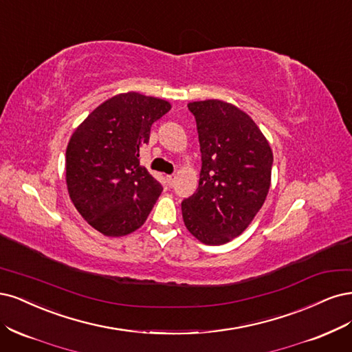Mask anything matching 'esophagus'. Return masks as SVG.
Segmentation results:
<instances>
[{
	"instance_id": "34e87169",
	"label": "esophagus",
	"mask_w": 352,
	"mask_h": 352,
	"mask_svg": "<svg viewBox=\"0 0 352 352\" xmlns=\"http://www.w3.org/2000/svg\"><path fill=\"white\" fill-rule=\"evenodd\" d=\"M175 178H177V175H175V174H171V175H168V177H166L168 184L171 186V187H173V186H174V183H175Z\"/></svg>"
}]
</instances>
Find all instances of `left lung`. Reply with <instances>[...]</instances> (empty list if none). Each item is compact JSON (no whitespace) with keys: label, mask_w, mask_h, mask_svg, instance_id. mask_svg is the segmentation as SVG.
<instances>
[{"label":"left lung","mask_w":352,"mask_h":352,"mask_svg":"<svg viewBox=\"0 0 352 352\" xmlns=\"http://www.w3.org/2000/svg\"><path fill=\"white\" fill-rule=\"evenodd\" d=\"M187 107L197 124L201 171L196 192L181 203L183 219L199 241L225 244L263 206L274 155L263 133L240 108L218 99Z\"/></svg>","instance_id":"1"}]
</instances>
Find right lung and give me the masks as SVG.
I'll use <instances>...</instances> for the list:
<instances>
[{
	"label": "right lung",
	"instance_id": "obj_1",
	"mask_svg": "<svg viewBox=\"0 0 352 352\" xmlns=\"http://www.w3.org/2000/svg\"><path fill=\"white\" fill-rule=\"evenodd\" d=\"M171 109L164 99L138 92L105 100L76 129L65 152V181L73 205L107 236L127 235L144 223L162 186L140 166L151 127Z\"/></svg>",
	"mask_w": 352,
	"mask_h": 352
}]
</instances>
